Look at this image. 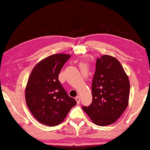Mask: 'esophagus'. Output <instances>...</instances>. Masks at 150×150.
<instances>
[{"mask_svg": "<svg viewBox=\"0 0 150 150\" xmlns=\"http://www.w3.org/2000/svg\"><path fill=\"white\" fill-rule=\"evenodd\" d=\"M76 102H77L78 104L80 103V97H79V96H78V97H76Z\"/></svg>", "mask_w": 150, "mask_h": 150, "instance_id": "34e87169", "label": "esophagus"}]
</instances>
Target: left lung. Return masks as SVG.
Masks as SVG:
<instances>
[{
  "label": "left lung",
  "instance_id": "obj_1",
  "mask_svg": "<svg viewBox=\"0 0 150 150\" xmlns=\"http://www.w3.org/2000/svg\"><path fill=\"white\" fill-rule=\"evenodd\" d=\"M93 100L83 111L98 126H106L117 120L128 105L130 83L121 63L104 55L96 60L93 78Z\"/></svg>",
  "mask_w": 150,
  "mask_h": 150
}]
</instances>
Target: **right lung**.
<instances>
[{"instance_id": "add662e5", "label": "right lung", "mask_w": 150, "mask_h": 150, "mask_svg": "<svg viewBox=\"0 0 150 150\" xmlns=\"http://www.w3.org/2000/svg\"><path fill=\"white\" fill-rule=\"evenodd\" d=\"M70 57L67 54L49 56L36 64L29 76L25 90L27 105L44 125H59L77 103L59 80L61 70Z\"/></svg>"}]
</instances>
